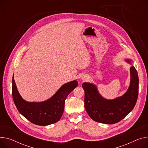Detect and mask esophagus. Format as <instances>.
<instances>
[{
    "label": "esophagus",
    "instance_id": "esophagus-1",
    "mask_svg": "<svg viewBox=\"0 0 148 148\" xmlns=\"http://www.w3.org/2000/svg\"><path fill=\"white\" fill-rule=\"evenodd\" d=\"M88 76L86 75V74H84V75H82V82H85V81H86V80H88Z\"/></svg>",
    "mask_w": 148,
    "mask_h": 148
}]
</instances>
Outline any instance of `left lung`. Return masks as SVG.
<instances>
[{
	"mask_svg": "<svg viewBox=\"0 0 148 148\" xmlns=\"http://www.w3.org/2000/svg\"><path fill=\"white\" fill-rule=\"evenodd\" d=\"M125 61L132 64V60ZM130 83L126 92L114 99H106L97 90V86L90 83H83L84 107L91 119L98 123L113 124L122 120L134 108L138 96L139 77L133 65L130 68Z\"/></svg>",
	"mask_w": 148,
	"mask_h": 148,
	"instance_id": "obj_1",
	"label": "left lung"
}]
</instances>
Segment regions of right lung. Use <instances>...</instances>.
Wrapping results in <instances>:
<instances>
[{"label": "right lung", "instance_id": "obj_1", "mask_svg": "<svg viewBox=\"0 0 148 148\" xmlns=\"http://www.w3.org/2000/svg\"><path fill=\"white\" fill-rule=\"evenodd\" d=\"M12 77V97L18 111L32 123L48 125L60 120L64 111L65 101L68 95L77 87L76 80L63 84L51 97L43 102H27L19 93Z\"/></svg>", "mask_w": 148, "mask_h": 148}]
</instances>
